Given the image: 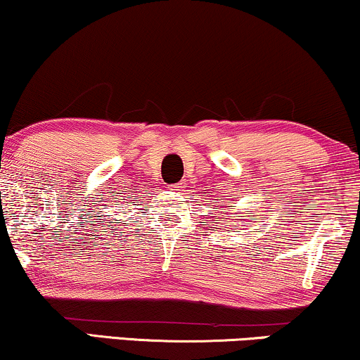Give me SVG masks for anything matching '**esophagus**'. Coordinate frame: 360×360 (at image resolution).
Wrapping results in <instances>:
<instances>
[{
	"label": "esophagus",
	"mask_w": 360,
	"mask_h": 360,
	"mask_svg": "<svg viewBox=\"0 0 360 360\" xmlns=\"http://www.w3.org/2000/svg\"><path fill=\"white\" fill-rule=\"evenodd\" d=\"M169 188H171V189H179V188H181V183H177V184H171V186H169Z\"/></svg>",
	"instance_id": "34e87169"
}]
</instances>
